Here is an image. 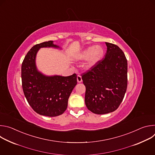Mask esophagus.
<instances>
[{"mask_svg":"<svg viewBox=\"0 0 155 155\" xmlns=\"http://www.w3.org/2000/svg\"><path fill=\"white\" fill-rule=\"evenodd\" d=\"M77 81H78V83L82 82V78H81V77L80 75H77Z\"/></svg>","mask_w":155,"mask_h":155,"instance_id":"esophagus-1","label":"esophagus"}]
</instances>
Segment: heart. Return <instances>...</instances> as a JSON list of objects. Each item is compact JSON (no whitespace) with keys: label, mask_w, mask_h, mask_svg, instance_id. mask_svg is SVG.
Instances as JSON below:
<instances>
[{"label":"heart","mask_w":155,"mask_h":155,"mask_svg":"<svg viewBox=\"0 0 155 155\" xmlns=\"http://www.w3.org/2000/svg\"><path fill=\"white\" fill-rule=\"evenodd\" d=\"M104 50L100 46H91L83 50L78 56L79 60H85L88 59L87 66L91 68L96 64L102 58Z\"/></svg>","instance_id":"obj_1"}]
</instances>
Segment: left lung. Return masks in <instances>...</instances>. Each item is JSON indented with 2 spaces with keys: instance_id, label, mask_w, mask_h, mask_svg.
I'll list each match as a JSON object with an SVG mask.
<instances>
[{
  "instance_id": "obj_1",
  "label": "left lung",
  "mask_w": 155,
  "mask_h": 155,
  "mask_svg": "<svg viewBox=\"0 0 155 155\" xmlns=\"http://www.w3.org/2000/svg\"><path fill=\"white\" fill-rule=\"evenodd\" d=\"M105 44V58L81 75L86 87V106L98 115L114 112L118 108L127 85V62L123 51L115 44Z\"/></svg>"
}]
</instances>
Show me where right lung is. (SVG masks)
<instances>
[{
  "instance_id": "right-lung-1",
  "label": "right lung",
  "mask_w": 155,
  "mask_h": 155,
  "mask_svg": "<svg viewBox=\"0 0 155 155\" xmlns=\"http://www.w3.org/2000/svg\"><path fill=\"white\" fill-rule=\"evenodd\" d=\"M60 48L53 41L34 45L28 51L21 65V79L25 96L34 111L41 115L53 117L67 109L69 97L77 83V75L68 77L47 76L36 67L35 58L41 48Z\"/></svg>"
}]
</instances>
